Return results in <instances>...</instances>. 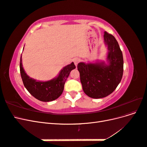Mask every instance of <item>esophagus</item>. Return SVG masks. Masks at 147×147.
<instances>
[{"instance_id":"esophagus-1","label":"esophagus","mask_w":147,"mask_h":147,"mask_svg":"<svg viewBox=\"0 0 147 147\" xmlns=\"http://www.w3.org/2000/svg\"><path fill=\"white\" fill-rule=\"evenodd\" d=\"M80 61V59L79 58H75V59H74V64H75V65H76V66L78 65V63H79Z\"/></svg>"}]
</instances>
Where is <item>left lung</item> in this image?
Wrapping results in <instances>:
<instances>
[{
  "instance_id": "8db88e82",
  "label": "left lung",
  "mask_w": 147,
  "mask_h": 147,
  "mask_svg": "<svg viewBox=\"0 0 147 147\" xmlns=\"http://www.w3.org/2000/svg\"><path fill=\"white\" fill-rule=\"evenodd\" d=\"M104 38L108 47L109 65L102 62L80 63L77 65L83 91L94 99L102 98L112 93L121 82L123 74V53L116 38L106 31Z\"/></svg>"
}]
</instances>
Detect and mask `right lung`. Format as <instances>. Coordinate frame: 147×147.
<instances>
[{"mask_svg": "<svg viewBox=\"0 0 147 147\" xmlns=\"http://www.w3.org/2000/svg\"><path fill=\"white\" fill-rule=\"evenodd\" d=\"M20 67L22 80L30 94L40 101L50 102L57 99L62 94L66 80L71 70L75 69V65L72 63L64 67L57 78L45 82L35 80L26 74L22 65L21 56Z\"/></svg>", "mask_w": 147, "mask_h": 147, "instance_id": "1", "label": "right lung"}]
</instances>
